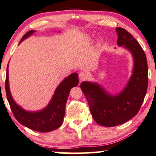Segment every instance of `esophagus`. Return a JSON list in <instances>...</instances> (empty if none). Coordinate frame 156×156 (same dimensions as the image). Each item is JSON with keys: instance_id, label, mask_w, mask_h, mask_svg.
Instances as JSON below:
<instances>
[{"instance_id": "1", "label": "esophagus", "mask_w": 156, "mask_h": 156, "mask_svg": "<svg viewBox=\"0 0 156 156\" xmlns=\"http://www.w3.org/2000/svg\"><path fill=\"white\" fill-rule=\"evenodd\" d=\"M87 74H86L85 72H80V73H79V78H80V82L83 81V80H85V79L87 78Z\"/></svg>"}]
</instances>
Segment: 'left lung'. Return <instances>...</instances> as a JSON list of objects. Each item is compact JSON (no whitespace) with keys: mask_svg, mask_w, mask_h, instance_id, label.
<instances>
[{"mask_svg":"<svg viewBox=\"0 0 156 156\" xmlns=\"http://www.w3.org/2000/svg\"><path fill=\"white\" fill-rule=\"evenodd\" d=\"M119 46L128 50L134 60L132 74L121 93L111 95L96 82L80 84L88 101L92 116L97 124L115 126L126 122L139 111L145 98L148 82V69L144 51L133 36L124 29H116Z\"/></svg>","mask_w":156,"mask_h":156,"instance_id":"8db88e82","label":"left lung"}]
</instances>
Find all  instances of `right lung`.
I'll return each mask as SVG.
<instances>
[{
    "mask_svg": "<svg viewBox=\"0 0 156 156\" xmlns=\"http://www.w3.org/2000/svg\"><path fill=\"white\" fill-rule=\"evenodd\" d=\"M35 32L30 30L23 36V40L31 36ZM79 78L77 73H73L67 76L59 84L53 97L45 108L37 111H28L23 109L16 104L11 96L9 81V64L7 66L6 77L5 87L7 100L10 105L13 116L22 125L34 131L40 132H48L56 129L62 124L65 115V108L69 94L72 87L78 85Z\"/></svg>",
    "mask_w": 156,
    "mask_h": 156,
    "instance_id": "obj_1",
    "label": "right lung"
}]
</instances>
